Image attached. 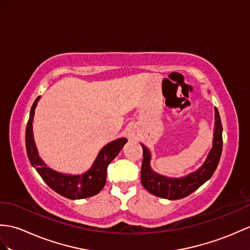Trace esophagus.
Here are the masks:
<instances>
[{"mask_svg":"<svg viewBox=\"0 0 250 250\" xmlns=\"http://www.w3.org/2000/svg\"><path fill=\"white\" fill-rule=\"evenodd\" d=\"M127 135H129V137L132 139H134V138L136 139L138 136V130L135 126H131L129 131H127Z\"/></svg>","mask_w":250,"mask_h":250,"instance_id":"34e87169","label":"esophagus"}]
</instances>
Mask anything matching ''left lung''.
I'll return each mask as SVG.
<instances>
[{"label": "left lung", "instance_id": "left-lung-1", "mask_svg": "<svg viewBox=\"0 0 250 250\" xmlns=\"http://www.w3.org/2000/svg\"><path fill=\"white\" fill-rule=\"evenodd\" d=\"M142 147L144 158L141 169V181L143 187L149 193L161 197V198L170 200L184 198L208 181L212 177L219 163L223 150V125L218 109L215 107V131H214L213 147L204 165L198 170L191 172L187 177L172 179L155 173L151 170L149 165L150 153L148 149L144 145H142Z\"/></svg>", "mask_w": 250, "mask_h": 250}]
</instances>
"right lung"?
<instances>
[{
	"label": "right lung",
	"instance_id": "add662e5",
	"mask_svg": "<svg viewBox=\"0 0 250 250\" xmlns=\"http://www.w3.org/2000/svg\"><path fill=\"white\" fill-rule=\"evenodd\" d=\"M39 100V97L35 100L31 108L30 118H28L26 129H25V146L28 160L31 164L36 168L37 172L42 178L43 181L49 187L60 194L69 199H83L87 197L95 196L100 191L106 182V172L109 163L117 156L123 149L124 145L127 139L123 137L118 138L107 144L105 147L101 149L99 152L94 165L90 169L83 173V175L70 176L63 175V173L56 172L50 169L43 163L42 160L38 156L37 148L35 146L32 123L34 118L35 107Z\"/></svg>",
	"mask_w": 250,
	"mask_h": 250
}]
</instances>
